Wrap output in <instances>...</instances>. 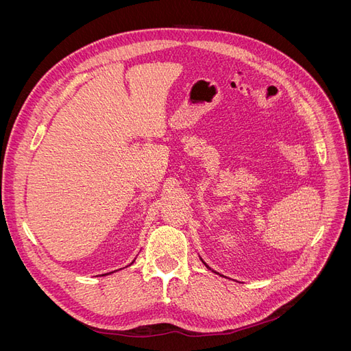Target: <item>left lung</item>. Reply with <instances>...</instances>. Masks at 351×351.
<instances>
[{
  "instance_id": "left-lung-1",
  "label": "left lung",
  "mask_w": 351,
  "mask_h": 351,
  "mask_svg": "<svg viewBox=\"0 0 351 351\" xmlns=\"http://www.w3.org/2000/svg\"><path fill=\"white\" fill-rule=\"evenodd\" d=\"M200 261H202V262H204V259H200ZM204 263H205V262H204ZM205 267H206V268H208V269H210V268H209V267H208V265H206V263H205ZM212 272H215V271H212ZM215 274H218V272H215ZM221 277H222V275H221Z\"/></svg>"
}]
</instances>
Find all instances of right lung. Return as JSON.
Here are the masks:
<instances>
[{"mask_svg": "<svg viewBox=\"0 0 351 351\" xmlns=\"http://www.w3.org/2000/svg\"><path fill=\"white\" fill-rule=\"evenodd\" d=\"M133 262H134V261H133ZM133 262H132V263H133ZM132 263H130V265H132ZM108 274H112V272H108ZM105 275H107V274H105Z\"/></svg>", "mask_w": 351, "mask_h": 351, "instance_id": "obj_1", "label": "right lung"}]
</instances>
